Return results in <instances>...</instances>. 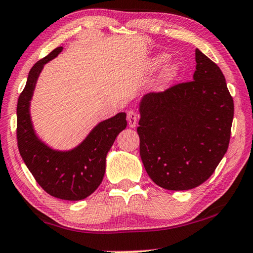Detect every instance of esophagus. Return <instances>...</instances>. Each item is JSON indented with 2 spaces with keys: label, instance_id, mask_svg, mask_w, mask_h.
Instances as JSON below:
<instances>
[{
  "label": "esophagus",
  "instance_id": "obj_1",
  "mask_svg": "<svg viewBox=\"0 0 253 253\" xmlns=\"http://www.w3.org/2000/svg\"><path fill=\"white\" fill-rule=\"evenodd\" d=\"M137 115L135 114V111L130 110L127 112V122H128V125H129L130 128H135L137 126Z\"/></svg>",
  "mask_w": 253,
  "mask_h": 253
}]
</instances>
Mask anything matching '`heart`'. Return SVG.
I'll use <instances>...</instances> for the list:
<instances>
[{"label": "heart", "mask_w": 253, "mask_h": 253, "mask_svg": "<svg viewBox=\"0 0 253 253\" xmlns=\"http://www.w3.org/2000/svg\"><path fill=\"white\" fill-rule=\"evenodd\" d=\"M168 59H169V56L164 53L155 55L154 57H152L150 61H148L147 71H150V72L156 71L158 69H160V67H162L164 64L168 62ZM179 71H180V67L178 64H175V63L169 64V65H168L166 69L163 70L161 76H160V83L167 84V83L171 82L172 80H174L175 78H177L179 74Z\"/></svg>", "instance_id": "obj_1"}]
</instances>
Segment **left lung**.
Segmentation results:
<instances>
[{
  "label": "left lung",
  "mask_w": 253,
  "mask_h": 253,
  "mask_svg": "<svg viewBox=\"0 0 253 253\" xmlns=\"http://www.w3.org/2000/svg\"><path fill=\"white\" fill-rule=\"evenodd\" d=\"M194 81L143 95L139 154L167 190H189L213 174L230 143L234 103L219 67L196 49Z\"/></svg>",
  "instance_id": "obj_1"
}]
</instances>
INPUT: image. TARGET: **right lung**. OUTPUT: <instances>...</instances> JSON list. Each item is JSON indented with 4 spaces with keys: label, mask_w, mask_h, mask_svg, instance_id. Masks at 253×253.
<instances>
[{
    "label": "right lung",
    "mask_w": 253,
    "mask_h": 253,
    "mask_svg": "<svg viewBox=\"0 0 253 253\" xmlns=\"http://www.w3.org/2000/svg\"><path fill=\"white\" fill-rule=\"evenodd\" d=\"M62 50L63 47L55 48L36 63L28 74L18 100L17 138L20 155L39 186L55 198L75 202L89 197L102 182L108 152L127 122L125 112L102 120L71 150H56L39 137L31 119V100L45 64Z\"/></svg>",
    "instance_id": "obj_1"
}]
</instances>
